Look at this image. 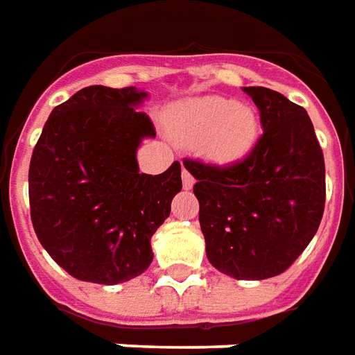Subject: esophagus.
I'll return each instance as SVG.
<instances>
[{"instance_id": "esophagus-1", "label": "esophagus", "mask_w": 355, "mask_h": 355, "mask_svg": "<svg viewBox=\"0 0 355 355\" xmlns=\"http://www.w3.org/2000/svg\"><path fill=\"white\" fill-rule=\"evenodd\" d=\"M182 182L185 189H191L193 183H195V178L191 175V172H187L185 168H183V172H182Z\"/></svg>"}]
</instances>
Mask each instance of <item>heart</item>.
<instances>
[{"instance_id": "obj_1", "label": "heart", "mask_w": 355, "mask_h": 355, "mask_svg": "<svg viewBox=\"0 0 355 355\" xmlns=\"http://www.w3.org/2000/svg\"><path fill=\"white\" fill-rule=\"evenodd\" d=\"M180 131L191 139H202L210 158L230 162L241 158L257 137L255 114L226 98H202L185 106L180 114Z\"/></svg>"}]
</instances>
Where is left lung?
<instances>
[{
	"mask_svg": "<svg viewBox=\"0 0 355 355\" xmlns=\"http://www.w3.org/2000/svg\"><path fill=\"white\" fill-rule=\"evenodd\" d=\"M263 135L241 160L185 158L214 268L238 280L282 275L309 245L324 210V158L307 112L276 90L243 87Z\"/></svg>",
	"mask_w": 355,
	"mask_h": 355,
	"instance_id": "obj_1",
	"label": "left lung"
}]
</instances>
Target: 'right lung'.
Instances as JSON below:
<instances>
[{
    "label": "right lung",
    "mask_w": 355,
    "mask_h": 355,
    "mask_svg": "<svg viewBox=\"0 0 355 355\" xmlns=\"http://www.w3.org/2000/svg\"><path fill=\"white\" fill-rule=\"evenodd\" d=\"M146 92L102 85L53 107L34 146L28 201L42 248L73 278L119 284L153 263L150 238L182 191V166L139 172L137 146L156 135L137 112Z\"/></svg>",
    "instance_id": "right-lung-1"
}]
</instances>
